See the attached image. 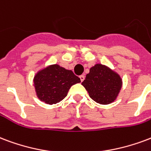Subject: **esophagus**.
<instances>
[{"mask_svg": "<svg viewBox=\"0 0 151 151\" xmlns=\"http://www.w3.org/2000/svg\"><path fill=\"white\" fill-rule=\"evenodd\" d=\"M80 80H81V82H83V81L84 80L85 76H83V75H81V76H80Z\"/></svg>", "mask_w": 151, "mask_h": 151, "instance_id": "34e87169", "label": "esophagus"}]
</instances>
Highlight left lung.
I'll list each match as a JSON object with an SVG mask.
<instances>
[{
    "instance_id": "1",
    "label": "left lung",
    "mask_w": 151,
    "mask_h": 151,
    "mask_svg": "<svg viewBox=\"0 0 151 151\" xmlns=\"http://www.w3.org/2000/svg\"><path fill=\"white\" fill-rule=\"evenodd\" d=\"M82 85L94 101L99 104H109L117 98L123 81L115 71L97 63L91 68Z\"/></svg>"
}]
</instances>
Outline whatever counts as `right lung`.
<instances>
[{"label": "right lung", "instance_id": "add662e5", "mask_svg": "<svg viewBox=\"0 0 151 151\" xmlns=\"http://www.w3.org/2000/svg\"><path fill=\"white\" fill-rule=\"evenodd\" d=\"M33 82L40 100L52 105L63 100L71 86L80 83V79L71 70L52 64L38 71Z\"/></svg>", "mask_w": 151, "mask_h": 151}]
</instances>
